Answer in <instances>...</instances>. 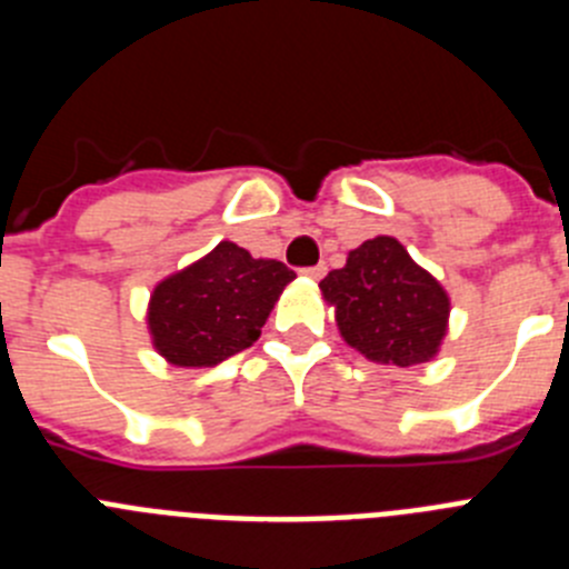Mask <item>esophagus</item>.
<instances>
[{
    "instance_id": "obj_1",
    "label": "esophagus",
    "mask_w": 569,
    "mask_h": 569,
    "mask_svg": "<svg viewBox=\"0 0 569 569\" xmlns=\"http://www.w3.org/2000/svg\"><path fill=\"white\" fill-rule=\"evenodd\" d=\"M301 273L308 276V279H321V276L328 273V264H316V268H305Z\"/></svg>"
}]
</instances>
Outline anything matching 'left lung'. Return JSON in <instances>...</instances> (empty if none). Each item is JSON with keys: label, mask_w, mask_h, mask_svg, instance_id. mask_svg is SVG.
I'll use <instances>...</instances> for the list:
<instances>
[{"label": "left lung", "mask_w": 569, "mask_h": 569, "mask_svg": "<svg viewBox=\"0 0 569 569\" xmlns=\"http://www.w3.org/2000/svg\"><path fill=\"white\" fill-rule=\"evenodd\" d=\"M341 339L379 365L413 367L439 353L450 296L419 268L399 239L376 236L347 253V264L321 279Z\"/></svg>", "instance_id": "1"}]
</instances>
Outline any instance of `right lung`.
<instances>
[{
  "label": "right lung",
  "mask_w": 569,
  "mask_h": 569,
  "mask_svg": "<svg viewBox=\"0 0 569 569\" xmlns=\"http://www.w3.org/2000/svg\"><path fill=\"white\" fill-rule=\"evenodd\" d=\"M296 273L276 259H253L233 241L153 288L148 330L156 353L176 367H213L261 336L270 310Z\"/></svg>",
  "instance_id": "right-lung-1"
}]
</instances>
